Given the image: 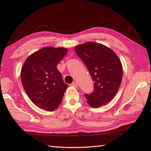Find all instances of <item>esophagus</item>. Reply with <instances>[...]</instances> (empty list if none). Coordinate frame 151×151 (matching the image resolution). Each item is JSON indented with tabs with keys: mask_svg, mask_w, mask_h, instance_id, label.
I'll return each mask as SVG.
<instances>
[{
	"mask_svg": "<svg viewBox=\"0 0 151 151\" xmlns=\"http://www.w3.org/2000/svg\"><path fill=\"white\" fill-rule=\"evenodd\" d=\"M71 86H73V87H74V88H77L78 87V84H77V83H76V82H73L72 84H71Z\"/></svg>",
	"mask_w": 151,
	"mask_h": 151,
	"instance_id": "esophagus-1",
	"label": "esophagus"
}]
</instances>
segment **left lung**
Returning a JSON list of instances; mask_svg holds the SVG:
<instances>
[{
  "label": "left lung",
  "mask_w": 151,
  "mask_h": 151,
  "mask_svg": "<svg viewBox=\"0 0 151 151\" xmlns=\"http://www.w3.org/2000/svg\"><path fill=\"white\" fill-rule=\"evenodd\" d=\"M75 51L94 82L93 92L85 95L88 104L99 108L108 104L117 94L123 78L119 58L109 47L92 41L76 46Z\"/></svg>",
  "instance_id": "obj_1"
}]
</instances>
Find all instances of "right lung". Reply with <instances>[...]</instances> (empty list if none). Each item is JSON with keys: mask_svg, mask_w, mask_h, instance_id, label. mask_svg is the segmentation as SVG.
<instances>
[{"mask_svg": "<svg viewBox=\"0 0 151 151\" xmlns=\"http://www.w3.org/2000/svg\"><path fill=\"white\" fill-rule=\"evenodd\" d=\"M67 52L65 48L43 47L28 56L22 65V86L33 103L45 110H56L69 87L57 69Z\"/></svg>", "mask_w": 151, "mask_h": 151, "instance_id": "1", "label": "right lung"}]
</instances>
